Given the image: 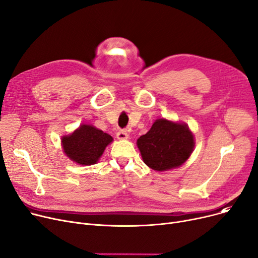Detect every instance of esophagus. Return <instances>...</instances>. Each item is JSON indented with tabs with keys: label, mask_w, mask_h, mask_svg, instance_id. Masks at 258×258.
Segmentation results:
<instances>
[{
	"label": "esophagus",
	"mask_w": 258,
	"mask_h": 258,
	"mask_svg": "<svg viewBox=\"0 0 258 258\" xmlns=\"http://www.w3.org/2000/svg\"><path fill=\"white\" fill-rule=\"evenodd\" d=\"M116 137L118 140H126L128 138V135L125 131H119L116 134Z\"/></svg>",
	"instance_id": "esophagus-1"
}]
</instances>
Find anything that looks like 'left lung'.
Masks as SVG:
<instances>
[{
    "mask_svg": "<svg viewBox=\"0 0 258 258\" xmlns=\"http://www.w3.org/2000/svg\"><path fill=\"white\" fill-rule=\"evenodd\" d=\"M137 146L148 167L165 171L185 163L194 151L195 138L186 123L161 118L137 140Z\"/></svg>",
    "mask_w": 258,
    "mask_h": 258,
    "instance_id": "8db88e82",
    "label": "left lung"
}]
</instances>
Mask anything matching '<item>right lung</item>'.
Masks as SVG:
<instances>
[{"label": "right lung", "instance_id": "add662e5", "mask_svg": "<svg viewBox=\"0 0 258 258\" xmlns=\"http://www.w3.org/2000/svg\"><path fill=\"white\" fill-rule=\"evenodd\" d=\"M113 141L110 135L93 125L81 124L61 138L63 153L80 165L96 164L105 147Z\"/></svg>", "mask_w": 258, "mask_h": 258}]
</instances>
